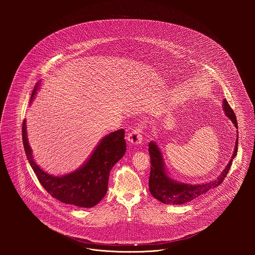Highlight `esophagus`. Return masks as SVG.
<instances>
[{
	"label": "esophagus",
	"instance_id": "34e87169",
	"mask_svg": "<svg viewBox=\"0 0 255 255\" xmlns=\"http://www.w3.org/2000/svg\"><path fill=\"white\" fill-rule=\"evenodd\" d=\"M128 141L130 145H139L142 141V128H135L128 134Z\"/></svg>",
	"mask_w": 255,
	"mask_h": 255
}]
</instances>
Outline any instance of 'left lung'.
I'll return each instance as SVG.
<instances>
[{"label": "left lung", "instance_id": "left-lung-1", "mask_svg": "<svg viewBox=\"0 0 255 255\" xmlns=\"http://www.w3.org/2000/svg\"><path fill=\"white\" fill-rule=\"evenodd\" d=\"M223 109L226 116L232 121V123L238 128L236 115L226 99H224L223 101ZM238 140L239 137L236 140L234 154L230 162L228 163L227 167L222 172V174L214 181L202 184H187L183 182H176L173 179H171L167 175L164 160L159 147L154 141H151L148 148L151 162V171L149 176V190L151 194L153 195V197H155L156 199L165 204H183L215 188L223 182L224 179L229 173L233 159L236 157L238 152Z\"/></svg>", "mask_w": 255, "mask_h": 255}]
</instances>
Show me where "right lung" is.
Segmentation results:
<instances>
[{
    "label": "right lung",
    "mask_w": 255,
    "mask_h": 255,
    "mask_svg": "<svg viewBox=\"0 0 255 255\" xmlns=\"http://www.w3.org/2000/svg\"><path fill=\"white\" fill-rule=\"evenodd\" d=\"M38 86L39 83L32 91L30 103ZM22 141L27 160L46 191L63 203L83 208L95 206L105 196L110 172L127 150L125 130H116L100 141L86 163L79 169L65 176L55 177L44 172L34 162L27 139L25 120L22 124Z\"/></svg>",
    "instance_id": "1"
}]
</instances>
